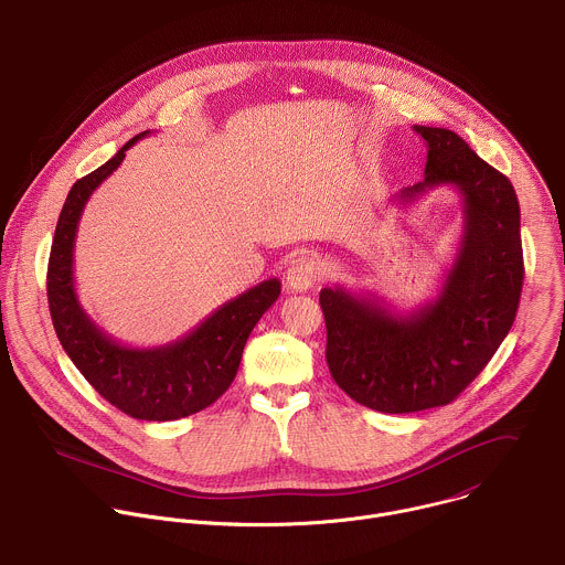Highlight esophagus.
Wrapping results in <instances>:
<instances>
[{
	"instance_id": "esophagus-1",
	"label": "esophagus",
	"mask_w": 565,
	"mask_h": 565,
	"mask_svg": "<svg viewBox=\"0 0 565 565\" xmlns=\"http://www.w3.org/2000/svg\"><path fill=\"white\" fill-rule=\"evenodd\" d=\"M321 277V264L312 255H299L290 262L286 270V284L292 292L310 290Z\"/></svg>"
}]
</instances>
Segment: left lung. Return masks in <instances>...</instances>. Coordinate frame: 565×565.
Masks as SVG:
<instances>
[{
    "label": "left lung",
    "instance_id": "1",
    "mask_svg": "<svg viewBox=\"0 0 565 565\" xmlns=\"http://www.w3.org/2000/svg\"><path fill=\"white\" fill-rule=\"evenodd\" d=\"M427 142L425 180L398 193L412 204L436 186L462 198V239L438 297L407 315L376 295L323 288L326 359L337 385L383 414L449 405L507 339L522 297L520 202L511 180L456 131L414 125Z\"/></svg>",
    "mask_w": 565,
    "mask_h": 565
}]
</instances>
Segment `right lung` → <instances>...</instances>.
I'll return each instance as SVG.
<instances>
[{
  "mask_svg": "<svg viewBox=\"0 0 565 565\" xmlns=\"http://www.w3.org/2000/svg\"><path fill=\"white\" fill-rule=\"evenodd\" d=\"M149 129L127 140L105 164L76 180L61 209L47 262V306L54 332L85 381L116 409L136 420H178L213 405L233 383L248 334L281 292L266 279L211 312L182 339L158 348H129L100 330L74 288V239L94 189L109 178L125 151Z\"/></svg>",
  "mask_w": 565,
  "mask_h": 565,
  "instance_id": "obj_1",
  "label": "right lung"
}]
</instances>
